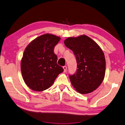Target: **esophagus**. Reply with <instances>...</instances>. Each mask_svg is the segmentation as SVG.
<instances>
[{"mask_svg":"<svg viewBox=\"0 0 125 125\" xmlns=\"http://www.w3.org/2000/svg\"><path fill=\"white\" fill-rule=\"evenodd\" d=\"M63 69H64V73H66V70H67V66H63Z\"/></svg>","mask_w":125,"mask_h":125,"instance_id":"1","label":"esophagus"}]
</instances>
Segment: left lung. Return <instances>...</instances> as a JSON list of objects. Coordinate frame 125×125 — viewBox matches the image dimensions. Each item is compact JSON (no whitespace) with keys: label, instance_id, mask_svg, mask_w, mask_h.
<instances>
[{"label":"left lung","instance_id":"1","mask_svg":"<svg viewBox=\"0 0 125 125\" xmlns=\"http://www.w3.org/2000/svg\"><path fill=\"white\" fill-rule=\"evenodd\" d=\"M64 44L73 51L77 64L76 73L69 75L72 84L81 94L92 92L102 83L105 73V59L101 48L86 35L69 37Z\"/></svg>","mask_w":125,"mask_h":125}]
</instances>
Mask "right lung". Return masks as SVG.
I'll use <instances>...</instances> for the list:
<instances>
[{
    "mask_svg": "<svg viewBox=\"0 0 125 125\" xmlns=\"http://www.w3.org/2000/svg\"><path fill=\"white\" fill-rule=\"evenodd\" d=\"M60 38L45 34L32 41L24 51L21 62L23 79L33 91H43L53 84L64 69L57 64L54 48Z\"/></svg>",
    "mask_w": 125,
    "mask_h": 125,
    "instance_id": "obj_1",
    "label": "right lung"
}]
</instances>
